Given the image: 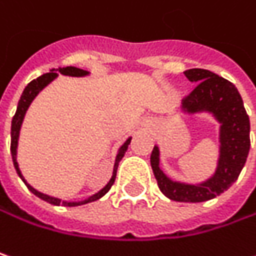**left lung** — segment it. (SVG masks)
<instances>
[{
	"label": "left lung",
	"mask_w": 256,
	"mask_h": 256,
	"mask_svg": "<svg viewBox=\"0 0 256 256\" xmlns=\"http://www.w3.org/2000/svg\"><path fill=\"white\" fill-rule=\"evenodd\" d=\"M195 86L186 96L180 112L184 115L208 114L220 125L218 158L214 174L202 182L186 184L174 180L160 169V148L154 146L150 163L157 185L169 200L179 202H202L228 191L236 182L246 163L250 147V124L244 100L234 84L202 68H192L184 72Z\"/></svg>",
	"instance_id": "left-lung-1"
}]
</instances>
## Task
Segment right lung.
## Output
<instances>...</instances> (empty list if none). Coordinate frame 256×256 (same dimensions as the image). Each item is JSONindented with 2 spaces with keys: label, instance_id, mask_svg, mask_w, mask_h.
<instances>
[{
  "label": "right lung",
  "instance_id": "1",
  "mask_svg": "<svg viewBox=\"0 0 256 256\" xmlns=\"http://www.w3.org/2000/svg\"><path fill=\"white\" fill-rule=\"evenodd\" d=\"M60 74L62 76H68V77H87L90 72L86 71V70H82V68H77V66H60V68H52L49 72H46L44 76L38 77L36 80L30 82L26 86V88L23 90V94L18 100V104H17V110H16V115L14 118L11 120V156H12V163H14V168L17 170V174L20 176V179L26 184V186L28 188V191L33 192L36 196H39L40 200H44L46 202L52 204V206H64V207H77V206H82V204H88V202H93L96 200H100L102 196L104 194H108V191L110 190V186L114 185L115 182V178H116V170H118L119 162L122 160L124 154L126 153L128 150V146L131 142V138H126V141L119 147L118 153H116V157H115V164H114V172H112V176L109 179V182L102 188L100 191H98L96 194L90 195L88 198L82 200V201H62L60 198H55V196H50V195H46V194H42L39 192L38 190H34L30 184H28V180L24 179V176L22 174V170L18 168V162H17V147H18V138H20V130H22V125H23V120H24V116H26V112L28 109L30 108L32 102L36 99V96L45 88L48 87L50 82H54Z\"/></svg>",
  "mask_w": 256,
  "mask_h": 256
}]
</instances>
